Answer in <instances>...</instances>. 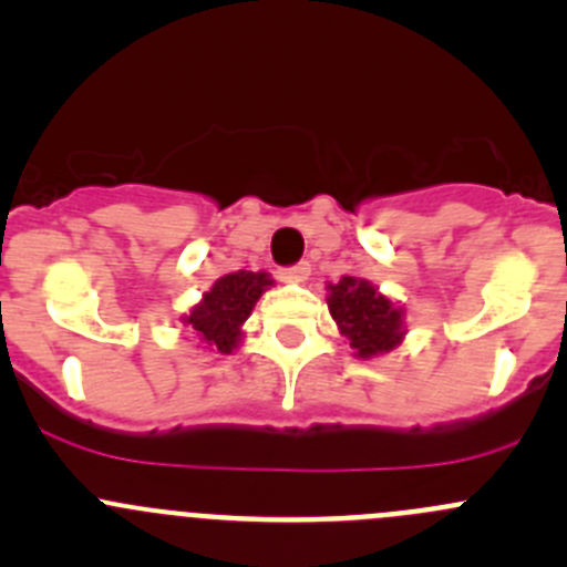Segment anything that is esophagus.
<instances>
[{"label": "esophagus", "mask_w": 567, "mask_h": 567, "mask_svg": "<svg viewBox=\"0 0 567 567\" xmlns=\"http://www.w3.org/2000/svg\"><path fill=\"white\" fill-rule=\"evenodd\" d=\"M307 277H310V262H296L282 271L285 282H307Z\"/></svg>", "instance_id": "esophagus-1"}]
</instances>
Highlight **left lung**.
<instances>
[{"mask_svg":"<svg viewBox=\"0 0 567 567\" xmlns=\"http://www.w3.org/2000/svg\"><path fill=\"white\" fill-rule=\"evenodd\" d=\"M326 305L357 359L384 357L405 337V307L362 277L326 285Z\"/></svg>","mask_w":567,"mask_h":567,"instance_id":"obj_1","label":"left lung"}]
</instances>
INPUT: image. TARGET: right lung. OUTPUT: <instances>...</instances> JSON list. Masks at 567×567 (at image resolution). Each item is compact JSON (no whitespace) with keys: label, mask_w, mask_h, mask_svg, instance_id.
<instances>
[{"label":"right lung","mask_w":567,"mask_h":567,"mask_svg":"<svg viewBox=\"0 0 567 567\" xmlns=\"http://www.w3.org/2000/svg\"><path fill=\"white\" fill-rule=\"evenodd\" d=\"M268 288H274V279L266 271L225 274L216 279L208 293H203L188 316H181V323L197 334L205 351H238L244 342V323Z\"/></svg>","instance_id":"right-lung-1"}]
</instances>
